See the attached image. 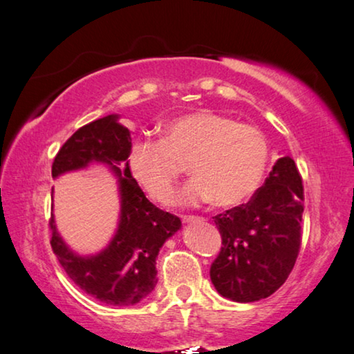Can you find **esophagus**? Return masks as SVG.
<instances>
[{
	"instance_id": "obj_1",
	"label": "esophagus",
	"mask_w": 354,
	"mask_h": 354,
	"mask_svg": "<svg viewBox=\"0 0 354 354\" xmlns=\"http://www.w3.org/2000/svg\"><path fill=\"white\" fill-rule=\"evenodd\" d=\"M197 220H198L197 216H183L184 225H189V223H194V221H197Z\"/></svg>"
}]
</instances>
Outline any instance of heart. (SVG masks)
Returning <instances> with one entry per match:
<instances>
[{"label": "heart", "mask_w": 354, "mask_h": 354, "mask_svg": "<svg viewBox=\"0 0 354 354\" xmlns=\"http://www.w3.org/2000/svg\"><path fill=\"white\" fill-rule=\"evenodd\" d=\"M270 162V146L260 129L212 111L171 118L162 139L139 138L131 144L128 165L152 201L170 198L183 165L192 179L171 203L198 207L212 202L231 208L248 201L261 186Z\"/></svg>", "instance_id": "obj_1"}]
</instances>
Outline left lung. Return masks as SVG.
<instances>
[{"mask_svg": "<svg viewBox=\"0 0 354 354\" xmlns=\"http://www.w3.org/2000/svg\"><path fill=\"white\" fill-rule=\"evenodd\" d=\"M301 215V176L290 157H281L250 201L215 216L223 247L210 279L218 293L239 303L272 295L297 261Z\"/></svg>", "mask_w": 354, "mask_h": 354, "instance_id": "left-lung-1", "label": "left lung"}]
</instances>
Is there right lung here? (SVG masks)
Instances as JSON below:
<instances>
[{
    "instance_id": "add662e5",
    "label": "right lung",
    "mask_w": 354,
    "mask_h": 354,
    "mask_svg": "<svg viewBox=\"0 0 354 354\" xmlns=\"http://www.w3.org/2000/svg\"><path fill=\"white\" fill-rule=\"evenodd\" d=\"M129 129L112 113L82 127L67 139L53 163V178L106 165L118 183L120 216L106 248L94 255H78L57 232L51 216V247L67 276L96 300L112 306L136 305L157 283L156 258L163 243L181 229V220L147 201L131 176L128 153ZM126 163L125 169L120 165Z\"/></svg>"
}]
</instances>
